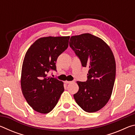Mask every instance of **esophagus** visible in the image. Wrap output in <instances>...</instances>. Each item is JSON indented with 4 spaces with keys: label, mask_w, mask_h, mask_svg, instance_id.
Returning a JSON list of instances; mask_svg holds the SVG:
<instances>
[{
    "label": "esophagus",
    "mask_w": 135,
    "mask_h": 135,
    "mask_svg": "<svg viewBox=\"0 0 135 135\" xmlns=\"http://www.w3.org/2000/svg\"><path fill=\"white\" fill-rule=\"evenodd\" d=\"M73 81H65V83L66 84H70V83H73Z\"/></svg>",
    "instance_id": "1"
}]
</instances>
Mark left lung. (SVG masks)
Returning <instances> with one entry per match:
<instances>
[{
    "label": "left lung",
    "mask_w": 135,
    "mask_h": 135,
    "mask_svg": "<svg viewBox=\"0 0 135 135\" xmlns=\"http://www.w3.org/2000/svg\"><path fill=\"white\" fill-rule=\"evenodd\" d=\"M70 46L89 70L86 81H77L79 89L74 98L88 113H95L110 98L115 78V61L110 47L101 38L89 33L71 36Z\"/></svg>",
    "instance_id": "1"
}]
</instances>
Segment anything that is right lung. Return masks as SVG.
Masks as SVG:
<instances>
[{
  "label": "right lung",
  "instance_id": "1",
  "mask_svg": "<svg viewBox=\"0 0 135 135\" xmlns=\"http://www.w3.org/2000/svg\"><path fill=\"white\" fill-rule=\"evenodd\" d=\"M70 36L45 37L31 45L22 66L21 86L29 105L38 113L51 112L64 90V83L47 77L50 70L56 71L58 57L67 49Z\"/></svg>",
  "mask_w": 135,
  "mask_h": 135
}]
</instances>
